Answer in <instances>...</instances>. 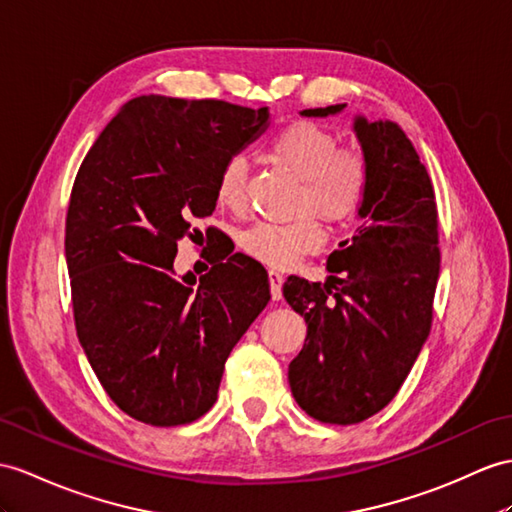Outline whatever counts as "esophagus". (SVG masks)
<instances>
[{"mask_svg":"<svg viewBox=\"0 0 512 512\" xmlns=\"http://www.w3.org/2000/svg\"><path fill=\"white\" fill-rule=\"evenodd\" d=\"M282 282H284V276L280 271L276 269H269V286H271V297L276 299H282Z\"/></svg>","mask_w":512,"mask_h":512,"instance_id":"esophagus-1","label":"esophagus"}]
</instances>
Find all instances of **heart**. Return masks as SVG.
Returning <instances> with one entry per match:
<instances>
[{
    "mask_svg": "<svg viewBox=\"0 0 512 512\" xmlns=\"http://www.w3.org/2000/svg\"><path fill=\"white\" fill-rule=\"evenodd\" d=\"M271 156L302 182L295 221H256L239 234L247 256L263 265L284 269L323 241L317 217L330 223L350 221L363 206L369 186V167L356 149H339V139L326 128L299 121L284 128L271 141ZM247 160L232 156L217 180V202L223 208L243 210L247 204Z\"/></svg>",
    "mask_w": 512,
    "mask_h": 512,
    "instance_id": "b5f03b06",
    "label": "heart"
}]
</instances>
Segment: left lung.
I'll use <instances>...</instances> for the list:
<instances>
[{
	"label": "left lung",
	"instance_id": "obj_1",
	"mask_svg": "<svg viewBox=\"0 0 512 512\" xmlns=\"http://www.w3.org/2000/svg\"><path fill=\"white\" fill-rule=\"evenodd\" d=\"M354 134L369 167L360 226L330 254L326 282L291 276L282 286L308 326L289 365L291 393L310 417L336 426L380 413L400 391L430 334L441 267L434 189L413 143L395 121L363 115Z\"/></svg>",
	"mask_w": 512,
	"mask_h": 512
}]
</instances>
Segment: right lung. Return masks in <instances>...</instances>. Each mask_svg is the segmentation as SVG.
I'll list each match as a JSON object with an SVG mask.
<instances>
[{
	"label": "right lung",
	"instance_id": "right-lung-1",
	"mask_svg": "<svg viewBox=\"0 0 512 512\" xmlns=\"http://www.w3.org/2000/svg\"><path fill=\"white\" fill-rule=\"evenodd\" d=\"M269 126V108L141 95L123 104L73 182L65 256L73 317L97 380L123 413L182 426L217 400L223 365L271 299L243 254L206 276L173 271L178 241L213 215L226 160Z\"/></svg>",
	"mask_w": 512,
	"mask_h": 512
}]
</instances>
